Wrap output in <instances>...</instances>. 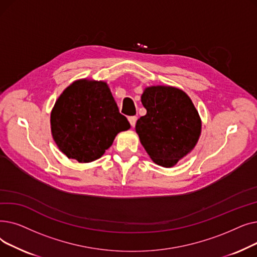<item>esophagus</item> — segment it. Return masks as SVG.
<instances>
[{
	"mask_svg": "<svg viewBox=\"0 0 257 257\" xmlns=\"http://www.w3.org/2000/svg\"><path fill=\"white\" fill-rule=\"evenodd\" d=\"M137 119H138V117H137V116H129V117H128V120H129V123H130V125H131L132 127H134V126H136V123H137Z\"/></svg>",
	"mask_w": 257,
	"mask_h": 257,
	"instance_id": "1",
	"label": "esophagus"
}]
</instances>
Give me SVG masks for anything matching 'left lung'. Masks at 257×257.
<instances>
[{
  "label": "left lung",
  "instance_id": "obj_1",
  "mask_svg": "<svg viewBox=\"0 0 257 257\" xmlns=\"http://www.w3.org/2000/svg\"><path fill=\"white\" fill-rule=\"evenodd\" d=\"M147 113L136 125L141 143L155 164L172 168L198 143L201 119L191 98L176 87L150 86L142 94Z\"/></svg>",
  "mask_w": 257,
  "mask_h": 257
}]
</instances>
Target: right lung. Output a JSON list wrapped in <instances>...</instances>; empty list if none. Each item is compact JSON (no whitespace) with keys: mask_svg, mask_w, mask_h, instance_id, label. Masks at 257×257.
<instances>
[{"mask_svg":"<svg viewBox=\"0 0 257 257\" xmlns=\"http://www.w3.org/2000/svg\"><path fill=\"white\" fill-rule=\"evenodd\" d=\"M129 128L103 81H75L63 90L51 112L54 141L63 154L79 163L100 158L116 134Z\"/></svg>","mask_w":257,"mask_h":257,"instance_id":"1","label":"right lung"}]
</instances>
